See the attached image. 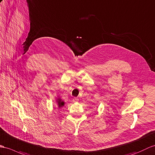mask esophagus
Here are the masks:
<instances>
[{
    "instance_id": "obj_1",
    "label": "esophagus",
    "mask_w": 155,
    "mask_h": 155,
    "mask_svg": "<svg viewBox=\"0 0 155 155\" xmlns=\"http://www.w3.org/2000/svg\"><path fill=\"white\" fill-rule=\"evenodd\" d=\"M78 100H79V99L78 98H73V102H78Z\"/></svg>"
}]
</instances>
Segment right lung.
Listing matches in <instances>:
<instances>
[{"label": "right lung", "mask_w": 155, "mask_h": 155, "mask_svg": "<svg viewBox=\"0 0 155 155\" xmlns=\"http://www.w3.org/2000/svg\"><path fill=\"white\" fill-rule=\"evenodd\" d=\"M57 104H58L59 107H63L64 106V102L63 101H62V100H61L60 98H58L57 100Z\"/></svg>", "instance_id": "right-lung-1"}]
</instances>
